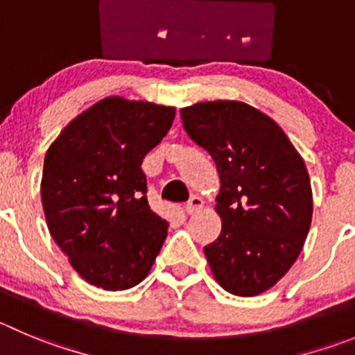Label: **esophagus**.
<instances>
[{
    "label": "esophagus",
    "instance_id": "esophagus-1",
    "mask_svg": "<svg viewBox=\"0 0 355 355\" xmlns=\"http://www.w3.org/2000/svg\"><path fill=\"white\" fill-rule=\"evenodd\" d=\"M201 208H203V200L200 196H193L187 201V205H185V211L187 214H196Z\"/></svg>",
    "mask_w": 355,
    "mask_h": 355
}]
</instances>
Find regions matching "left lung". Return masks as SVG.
Instances as JSON below:
<instances>
[{"label":"left lung","instance_id":"1","mask_svg":"<svg viewBox=\"0 0 355 355\" xmlns=\"http://www.w3.org/2000/svg\"><path fill=\"white\" fill-rule=\"evenodd\" d=\"M191 137L214 157L223 231L205 256L227 293L257 296L289 271L312 224L306 166L280 125L241 101L180 110Z\"/></svg>","mask_w":355,"mask_h":355}]
</instances>
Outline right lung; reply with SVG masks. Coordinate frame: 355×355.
Instances as JSON below:
<instances>
[{
	"label": "right lung",
	"instance_id": "right-lung-1",
	"mask_svg": "<svg viewBox=\"0 0 355 355\" xmlns=\"http://www.w3.org/2000/svg\"><path fill=\"white\" fill-rule=\"evenodd\" d=\"M173 107L107 98L49 147L42 203L52 238L84 280L124 291L147 277L168 223L150 210L144 157L170 131Z\"/></svg>",
	"mask_w": 355,
	"mask_h": 355
}]
</instances>
